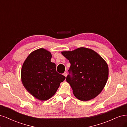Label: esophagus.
<instances>
[{
	"label": "esophagus",
	"mask_w": 127,
	"mask_h": 127,
	"mask_svg": "<svg viewBox=\"0 0 127 127\" xmlns=\"http://www.w3.org/2000/svg\"><path fill=\"white\" fill-rule=\"evenodd\" d=\"M63 75H64L65 77H67V72H64V74H63Z\"/></svg>",
	"instance_id": "esophagus-1"
}]
</instances>
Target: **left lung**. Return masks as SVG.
Segmentation results:
<instances>
[{
	"mask_svg": "<svg viewBox=\"0 0 127 127\" xmlns=\"http://www.w3.org/2000/svg\"><path fill=\"white\" fill-rule=\"evenodd\" d=\"M61 53L71 64L66 80L75 97L82 101L96 97L108 78L109 68L105 60L93 50L86 48Z\"/></svg>",
	"mask_w": 127,
	"mask_h": 127,
	"instance_id": "left-lung-1",
	"label": "left lung"
}]
</instances>
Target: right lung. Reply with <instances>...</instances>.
I'll return each instance as SVG.
<instances>
[{"mask_svg":"<svg viewBox=\"0 0 127 127\" xmlns=\"http://www.w3.org/2000/svg\"><path fill=\"white\" fill-rule=\"evenodd\" d=\"M51 53L44 49L34 51L23 64V85L34 97L45 101L55 95L65 77L56 71V64L51 62Z\"/></svg>","mask_w":127,"mask_h":127,"instance_id":"add662e5","label":"right lung"}]
</instances>
